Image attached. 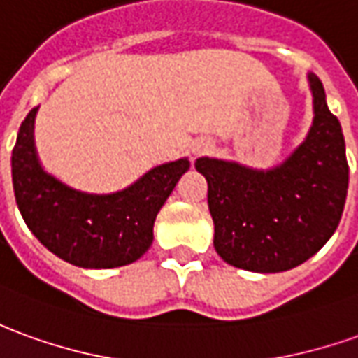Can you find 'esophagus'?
Returning <instances> with one entry per match:
<instances>
[{"instance_id":"esophagus-1","label":"esophagus","mask_w":358,"mask_h":358,"mask_svg":"<svg viewBox=\"0 0 358 358\" xmlns=\"http://www.w3.org/2000/svg\"><path fill=\"white\" fill-rule=\"evenodd\" d=\"M211 149H213V143H211L209 139H199V141L194 143V155H196V157L211 153Z\"/></svg>"}]
</instances>
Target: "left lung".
Wrapping results in <instances>:
<instances>
[{
    "mask_svg": "<svg viewBox=\"0 0 358 358\" xmlns=\"http://www.w3.org/2000/svg\"><path fill=\"white\" fill-rule=\"evenodd\" d=\"M314 122L289 159L269 171L201 157L215 250L234 267L279 273L304 264L341 221L349 164L339 120L329 112L324 85L308 75Z\"/></svg>",
    "mask_w": 358,
    "mask_h": 358,
    "instance_id": "8db88e82",
    "label": "left lung"
}]
</instances>
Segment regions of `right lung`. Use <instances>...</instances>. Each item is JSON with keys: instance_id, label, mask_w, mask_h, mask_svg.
Instances as JSON below:
<instances>
[{"instance_id": "1", "label": "right lung", "mask_w": 358, "mask_h": 358, "mask_svg": "<svg viewBox=\"0 0 358 358\" xmlns=\"http://www.w3.org/2000/svg\"><path fill=\"white\" fill-rule=\"evenodd\" d=\"M32 108L11 155L15 199L32 234L67 264L85 269L127 266L153 244L157 213L169 199L187 159L155 166L122 192L85 194L42 169L34 149Z\"/></svg>"}]
</instances>
